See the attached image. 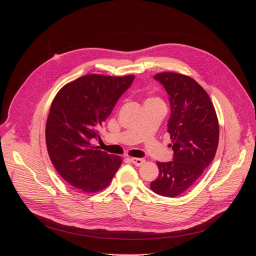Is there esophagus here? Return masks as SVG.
Instances as JSON below:
<instances>
[{
    "label": "esophagus",
    "mask_w": 256,
    "mask_h": 256,
    "mask_svg": "<svg viewBox=\"0 0 256 256\" xmlns=\"http://www.w3.org/2000/svg\"><path fill=\"white\" fill-rule=\"evenodd\" d=\"M130 162L136 165V166H141L145 163V158H130Z\"/></svg>",
    "instance_id": "obj_1"
}]
</instances>
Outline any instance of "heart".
I'll return each mask as SVG.
<instances>
[{"instance_id": "heart-1", "label": "heart", "mask_w": 256, "mask_h": 256, "mask_svg": "<svg viewBox=\"0 0 256 256\" xmlns=\"http://www.w3.org/2000/svg\"><path fill=\"white\" fill-rule=\"evenodd\" d=\"M152 100H160L158 98H148L146 102H152Z\"/></svg>"}]
</instances>
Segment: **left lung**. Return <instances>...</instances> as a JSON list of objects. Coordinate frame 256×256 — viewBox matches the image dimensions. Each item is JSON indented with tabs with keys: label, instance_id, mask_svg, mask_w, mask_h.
Segmentation results:
<instances>
[{
	"label": "left lung",
	"instance_id": "left-lung-1",
	"mask_svg": "<svg viewBox=\"0 0 256 256\" xmlns=\"http://www.w3.org/2000/svg\"><path fill=\"white\" fill-rule=\"evenodd\" d=\"M154 78L169 96L168 132L174 156L171 162H156L158 176L150 189L173 198L189 189L212 163L218 148L219 122L208 94L195 80L176 72L156 74Z\"/></svg>",
	"mask_w": 256,
	"mask_h": 256
}]
</instances>
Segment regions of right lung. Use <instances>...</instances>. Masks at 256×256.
Segmentation results:
<instances>
[{
	"label": "right lung",
	"mask_w": 256,
	"mask_h": 256,
	"mask_svg": "<svg viewBox=\"0 0 256 256\" xmlns=\"http://www.w3.org/2000/svg\"><path fill=\"white\" fill-rule=\"evenodd\" d=\"M135 76L87 74L64 85L54 98L46 126L50 158L76 189L96 193L110 184L122 160L90 143Z\"/></svg>",
	"instance_id": "1"
}]
</instances>
